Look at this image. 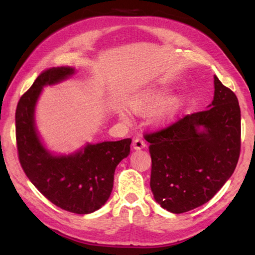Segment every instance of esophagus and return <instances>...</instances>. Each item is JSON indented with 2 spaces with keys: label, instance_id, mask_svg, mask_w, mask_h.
<instances>
[{
  "label": "esophagus",
  "instance_id": "34e87169",
  "mask_svg": "<svg viewBox=\"0 0 255 255\" xmlns=\"http://www.w3.org/2000/svg\"><path fill=\"white\" fill-rule=\"evenodd\" d=\"M145 142L143 141L142 139H140V138H136L133 140V143H132V147H133V149L134 150H140V149H143L144 147H145Z\"/></svg>",
  "mask_w": 255,
  "mask_h": 255
}]
</instances>
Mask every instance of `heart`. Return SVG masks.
<instances>
[{"mask_svg": "<svg viewBox=\"0 0 255 255\" xmlns=\"http://www.w3.org/2000/svg\"><path fill=\"white\" fill-rule=\"evenodd\" d=\"M130 107L137 113H150L158 108L154 114V122L158 125L170 124L180 115L185 106L182 97H171L170 91L164 88H150L138 92L130 97ZM118 116L124 121L131 117L130 110L122 105L117 110Z\"/></svg>", "mask_w": 255, "mask_h": 255, "instance_id": "heart-1", "label": "heart"}]
</instances>
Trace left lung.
Listing matches in <instances>:
<instances>
[{
	"instance_id": "obj_1",
	"label": "left lung",
	"mask_w": 255,
	"mask_h": 255,
	"mask_svg": "<svg viewBox=\"0 0 255 255\" xmlns=\"http://www.w3.org/2000/svg\"><path fill=\"white\" fill-rule=\"evenodd\" d=\"M214 85L208 110L144 137L152 159L151 191L155 202L173 214L207 203L231 177L239 160V102L216 75Z\"/></svg>"
}]
</instances>
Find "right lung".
Wrapping results in <instances>:
<instances>
[{
    "label": "right lung",
    "instance_id": "1",
    "mask_svg": "<svg viewBox=\"0 0 255 255\" xmlns=\"http://www.w3.org/2000/svg\"><path fill=\"white\" fill-rule=\"evenodd\" d=\"M72 67L42 72L20 97L15 114L20 165L35 187L52 204L85 215L100 209L111 196L116 166L130 153L131 139L86 143L69 154H55L38 133L35 111L42 89L71 78Z\"/></svg>",
    "mask_w": 255,
    "mask_h": 255
}]
</instances>
